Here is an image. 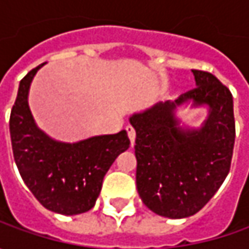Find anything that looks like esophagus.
Returning <instances> with one entry per match:
<instances>
[{"label":"esophagus","mask_w":249,"mask_h":249,"mask_svg":"<svg viewBox=\"0 0 249 249\" xmlns=\"http://www.w3.org/2000/svg\"><path fill=\"white\" fill-rule=\"evenodd\" d=\"M126 131H127V136H129L131 145H134V141H136V131L133 129V126H127V127H126Z\"/></svg>","instance_id":"34e87169"}]
</instances>
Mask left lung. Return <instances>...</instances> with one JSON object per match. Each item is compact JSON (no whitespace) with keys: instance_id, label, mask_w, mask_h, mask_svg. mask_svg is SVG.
Instances as JSON below:
<instances>
[{"instance_id":"left-lung-1","label":"left lung","mask_w":249,"mask_h":249,"mask_svg":"<svg viewBox=\"0 0 249 249\" xmlns=\"http://www.w3.org/2000/svg\"><path fill=\"white\" fill-rule=\"evenodd\" d=\"M196 89L130 116L136 130V183L142 202L159 216L196 215L229 175L235 139L233 95L212 73L193 71ZM206 105L199 129H181L176 109Z\"/></svg>"}]
</instances>
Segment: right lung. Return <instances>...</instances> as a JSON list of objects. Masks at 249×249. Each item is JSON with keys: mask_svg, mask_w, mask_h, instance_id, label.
Returning a JSON list of instances; mask_svg holds the SVG:
<instances>
[{"mask_svg": "<svg viewBox=\"0 0 249 249\" xmlns=\"http://www.w3.org/2000/svg\"><path fill=\"white\" fill-rule=\"evenodd\" d=\"M20 80L9 131L16 166L37 201L55 213L79 215L90 211L100 196L110 165L130 147L126 130L94 136L77 142L51 139L37 127L29 108V89L37 71Z\"/></svg>", "mask_w": 249, "mask_h": 249, "instance_id": "right-lung-1", "label": "right lung"}]
</instances>
